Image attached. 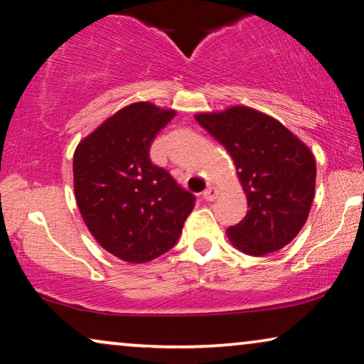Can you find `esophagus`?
<instances>
[{
    "label": "esophagus",
    "mask_w": 364,
    "mask_h": 364,
    "mask_svg": "<svg viewBox=\"0 0 364 364\" xmlns=\"http://www.w3.org/2000/svg\"><path fill=\"white\" fill-rule=\"evenodd\" d=\"M218 193H220V191L217 187H213V186H210V187H207L203 191V198L205 200H210V202H213L215 198L218 197Z\"/></svg>",
    "instance_id": "obj_1"
}]
</instances>
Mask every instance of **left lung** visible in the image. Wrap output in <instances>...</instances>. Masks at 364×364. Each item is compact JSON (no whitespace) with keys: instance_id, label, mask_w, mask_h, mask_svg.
Here are the masks:
<instances>
[{"instance_id":"8db88e82","label":"left lung","mask_w":364,"mask_h":364,"mask_svg":"<svg viewBox=\"0 0 364 364\" xmlns=\"http://www.w3.org/2000/svg\"><path fill=\"white\" fill-rule=\"evenodd\" d=\"M195 119L230 152L250 207L238 225L226 230L231 245L250 256L282 250L312 208L314 152L281 121L243 105L197 113Z\"/></svg>"}]
</instances>
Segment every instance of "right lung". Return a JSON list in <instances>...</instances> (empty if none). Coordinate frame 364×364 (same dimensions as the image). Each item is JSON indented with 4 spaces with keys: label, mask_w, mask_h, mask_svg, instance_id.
<instances>
[{
    "label": "right lung",
    "mask_w": 364,
    "mask_h": 364,
    "mask_svg": "<svg viewBox=\"0 0 364 364\" xmlns=\"http://www.w3.org/2000/svg\"><path fill=\"white\" fill-rule=\"evenodd\" d=\"M176 109L126 105L85 136L73 152L77 207L97 243L141 264L177 243L195 197L151 162L156 134Z\"/></svg>",
    "instance_id": "1"
}]
</instances>
